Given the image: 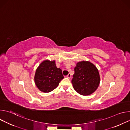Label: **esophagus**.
Instances as JSON below:
<instances>
[{
	"mask_svg": "<svg viewBox=\"0 0 130 130\" xmlns=\"http://www.w3.org/2000/svg\"><path fill=\"white\" fill-rule=\"evenodd\" d=\"M67 77L68 79H70V78H71V74H70V73H69L68 75L67 76Z\"/></svg>",
	"mask_w": 130,
	"mask_h": 130,
	"instance_id": "obj_1",
	"label": "esophagus"
}]
</instances>
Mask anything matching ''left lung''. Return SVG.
Segmentation results:
<instances>
[{
  "instance_id": "8db88e82",
  "label": "left lung",
  "mask_w": 130,
  "mask_h": 130,
  "mask_svg": "<svg viewBox=\"0 0 130 130\" xmlns=\"http://www.w3.org/2000/svg\"><path fill=\"white\" fill-rule=\"evenodd\" d=\"M100 82L99 71L94 64L86 61L77 63L71 83L78 93L83 96L91 95L97 90Z\"/></svg>"
}]
</instances>
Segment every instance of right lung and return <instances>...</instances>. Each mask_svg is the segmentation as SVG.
Listing matches in <instances>:
<instances>
[{"instance_id": "right-lung-1", "label": "right lung", "mask_w": 130, "mask_h": 130, "mask_svg": "<svg viewBox=\"0 0 130 130\" xmlns=\"http://www.w3.org/2000/svg\"><path fill=\"white\" fill-rule=\"evenodd\" d=\"M64 78L61 69L57 68L55 60H45L36 69L34 79L38 88L44 92H49L56 88Z\"/></svg>"}]
</instances>
